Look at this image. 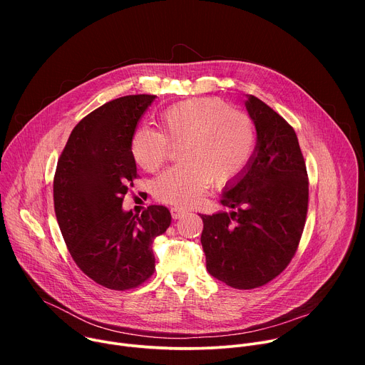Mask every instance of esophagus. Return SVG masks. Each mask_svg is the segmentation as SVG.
I'll return each instance as SVG.
<instances>
[{
	"label": "esophagus",
	"mask_w": 365,
	"mask_h": 365,
	"mask_svg": "<svg viewBox=\"0 0 365 365\" xmlns=\"http://www.w3.org/2000/svg\"><path fill=\"white\" fill-rule=\"evenodd\" d=\"M170 212H172L173 220H179V218H182V217L186 214V211H185V210H182V207H178V206L172 207Z\"/></svg>",
	"instance_id": "esophagus-1"
}]
</instances>
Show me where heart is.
<instances>
[{
    "mask_svg": "<svg viewBox=\"0 0 365 365\" xmlns=\"http://www.w3.org/2000/svg\"><path fill=\"white\" fill-rule=\"evenodd\" d=\"M160 131L138 127L131 140L135 162L158 172L180 145V165L155 182L160 200L190 206L212 186L238 180L250 168L257 147L252 120L220 98H193L166 108L159 115Z\"/></svg>",
    "mask_w": 365,
    "mask_h": 365,
    "instance_id": "heart-1",
    "label": "heart"
}]
</instances>
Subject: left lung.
<instances>
[{
    "label": "left lung",
    "mask_w": 365,
    "mask_h": 365,
    "mask_svg": "<svg viewBox=\"0 0 365 365\" xmlns=\"http://www.w3.org/2000/svg\"><path fill=\"white\" fill-rule=\"evenodd\" d=\"M245 108L257 131L254 159L222 193L230 212L200 215L206 270L242 290L267 284L289 266L309 202L306 165L292 125L252 95Z\"/></svg>",
    "instance_id": "left-lung-1"
}]
</instances>
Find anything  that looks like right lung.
Returning a JSON list of instances; mask_svg holds the SVG:
<instances>
[{
	"label": "right lung",
	"mask_w": 365,
	"mask_h": 365,
	"mask_svg": "<svg viewBox=\"0 0 365 365\" xmlns=\"http://www.w3.org/2000/svg\"><path fill=\"white\" fill-rule=\"evenodd\" d=\"M154 98H117L82 118L55 173V212L73 262L95 283L113 290L134 289L151 277L153 240L172 222L162 205H150L141 217L123 210L137 178L133 134Z\"/></svg>",
	"instance_id": "add662e5"
}]
</instances>
